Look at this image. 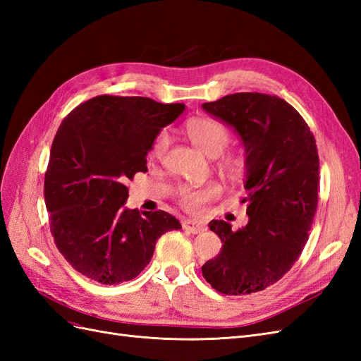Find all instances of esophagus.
Wrapping results in <instances>:
<instances>
[{
  "label": "esophagus",
  "instance_id": "1",
  "mask_svg": "<svg viewBox=\"0 0 361 361\" xmlns=\"http://www.w3.org/2000/svg\"><path fill=\"white\" fill-rule=\"evenodd\" d=\"M182 227H183V231H187V232L194 233V235L202 233V232L206 231V226H204V224L197 223V221H192V220H185V221H182Z\"/></svg>",
  "mask_w": 361,
  "mask_h": 361
}]
</instances>
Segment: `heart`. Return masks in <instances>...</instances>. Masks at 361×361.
<instances>
[{"label": "heart", "mask_w": 361, "mask_h": 361, "mask_svg": "<svg viewBox=\"0 0 361 361\" xmlns=\"http://www.w3.org/2000/svg\"><path fill=\"white\" fill-rule=\"evenodd\" d=\"M183 133L203 150L206 155L218 158V167L228 176H238L245 169V155L238 150H224L231 143V129L223 122L214 117H191L183 125ZM170 146V135L167 130H161L152 141L150 157L162 159L166 157ZM220 194V187L216 183H209L202 188H182L178 194V203L182 209L190 214H200L204 211L207 203H211Z\"/></svg>", "instance_id": "heart-1"}]
</instances>
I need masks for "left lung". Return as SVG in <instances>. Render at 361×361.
Masks as SVG:
<instances>
[{"label": "left lung", "mask_w": 361, "mask_h": 361, "mask_svg": "<svg viewBox=\"0 0 361 361\" xmlns=\"http://www.w3.org/2000/svg\"><path fill=\"white\" fill-rule=\"evenodd\" d=\"M203 108L244 141L248 223L238 231L224 220L209 223L223 247L202 274L224 295L260 292L286 274L307 243L318 207V147L301 114L276 94H227Z\"/></svg>", "instance_id": "obj_1"}]
</instances>
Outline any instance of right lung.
<instances>
[{
    "label": "right lung",
    "mask_w": 361,
    "mask_h": 361,
    "mask_svg": "<svg viewBox=\"0 0 361 361\" xmlns=\"http://www.w3.org/2000/svg\"><path fill=\"white\" fill-rule=\"evenodd\" d=\"M183 104L101 94L63 118L45 173L49 227L68 264L102 285L135 279L157 241L180 223L164 211L125 209L126 187L147 171V150Z\"/></svg>",
    "instance_id": "obj_1"
}]
</instances>
